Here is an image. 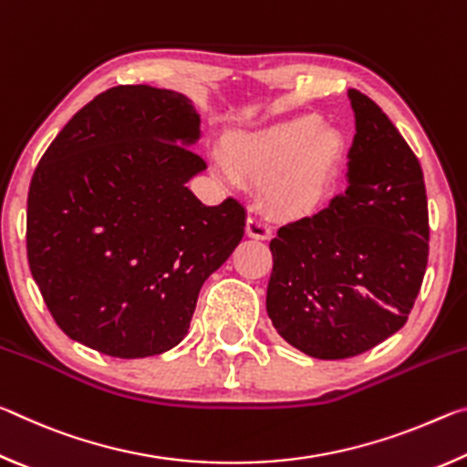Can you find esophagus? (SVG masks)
<instances>
[{
  "instance_id": "34e87169",
  "label": "esophagus",
  "mask_w": 467,
  "mask_h": 467,
  "mask_svg": "<svg viewBox=\"0 0 467 467\" xmlns=\"http://www.w3.org/2000/svg\"><path fill=\"white\" fill-rule=\"evenodd\" d=\"M247 234L251 236V239L267 241V239H272L274 233H272V228L264 223V220L249 218V220H247Z\"/></svg>"
}]
</instances>
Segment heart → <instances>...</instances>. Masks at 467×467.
<instances>
[{
    "label": "heart",
    "mask_w": 467,
    "mask_h": 467,
    "mask_svg": "<svg viewBox=\"0 0 467 467\" xmlns=\"http://www.w3.org/2000/svg\"><path fill=\"white\" fill-rule=\"evenodd\" d=\"M344 140L321 115H298L226 141L216 167L233 183L264 181L275 208L296 210L317 200L334 175Z\"/></svg>",
    "instance_id": "heart-1"
}]
</instances>
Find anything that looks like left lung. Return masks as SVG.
Instances as JSON below:
<instances>
[{"mask_svg": "<svg viewBox=\"0 0 467 467\" xmlns=\"http://www.w3.org/2000/svg\"><path fill=\"white\" fill-rule=\"evenodd\" d=\"M357 133L348 185L270 241L267 315L313 358L357 357L404 327L429 262L420 162L381 107L348 90Z\"/></svg>", "mask_w": 467, "mask_h": 467, "instance_id": "obj_1", "label": "left lung"}]
</instances>
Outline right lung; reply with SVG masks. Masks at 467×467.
<instances>
[{
  "instance_id": "right-lung-1",
  "label": "right lung",
  "mask_w": 467,
  "mask_h": 467,
  "mask_svg": "<svg viewBox=\"0 0 467 467\" xmlns=\"http://www.w3.org/2000/svg\"><path fill=\"white\" fill-rule=\"evenodd\" d=\"M200 115L183 94L115 86L67 121L30 181L28 265L66 336L146 358L187 336L202 284L244 234V208L187 181Z\"/></svg>"
}]
</instances>
